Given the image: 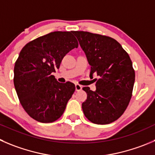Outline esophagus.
Returning <instances> with one entry per match:
<instances>
[{
	"label": "esophagus",
	"instance_id": "1",
	"mask_svg": "<svg viewBox=\"0 0 155 155\" xmlns=\"http://www.w3.org/2000/svg\"><path fill=\"white\" fill-rule=\"evenodd\" d=\"M82 90V86L80 84H75V91H80Z\"/></svg>",
	"mask_w": 155,
	"mask_h": 155
}]
</instances>
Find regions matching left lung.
I'll use <instances>...</instances> for the list:
<instances>
[{
    "mask_svg": "<svg viewBox=\"0 0 155 155\" xmlns=\"http://www.w3.org/2000/svg\"><path fill=\"white\" fill-rule=\"evenodd\" d=\"M91 67L97 74V90L85 87L82 104L84 116L95 124L105 125L119 119L127 108L135 83V71L128 53L113 38L84 31H73Z\"/></svg>",
    "mask_w": 155,
    "mask_h": 155,
    "instance_id": "1",
    "label": "left lung"
}]
</instances>
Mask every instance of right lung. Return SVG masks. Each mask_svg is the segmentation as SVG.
Returning a JSON list of instances; mask_svg holds the SVG:
<instances>
[{"instance_id":"obj_1","label":"right lung","mask_w":155,"mask_h":155,"mask_svg":"<svg viewBox=\"0 0 155 155\" xmlns=\"http://www.w3.org/2000/svg\"><path fill=\"white\" fill-rule=\"evenodd\" d=\"M71 32H53L26 44L14 66V83L22 107L30 117L48 123L61 116L75 91L71 82L59 83L52 73L78 43Z\"/></svg>"}]
</instances>
